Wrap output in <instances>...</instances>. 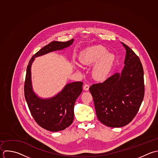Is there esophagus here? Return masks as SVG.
I'll list each match as a JSON object with an SVG mask.
<instances>
[{"instance_id": "34e87169", "label": "esophagus", "mask_w": 158, "mask_h": 158, "mask_svg": "<svg viewBox=\"0 0 158 158\" xmlns=\"http://www.w3.org/2000/svg\"><path fill=\"white\" fill-rule=\"evenodd\" d=\"M84 90H85V91H88L89 90V85H88V84H85L84 85Z\"/></svg>"}]
</instances>
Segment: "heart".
<instances>
[{
	"label": "heart",
	"instance_id": "1",
	"mask_svg": "<svg viewBox=\"0 0 158 158\" xmlns=\"http://www.w3.org/2000/svg\"><path fill=\"white\" fill-rule=\"evenodd\" d=\"M79 60L84 65L94 64L92 68L94 77L99 81L107 78L114 65L116 57L102 45H94L83 50L79 54ZM78 68V66H76Z\"/></svg>",
	"mask_w": 158,
	"mask_h": 158
}]
</instances>
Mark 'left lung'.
<instances>
[{
  "label": "left lung",
  "instance_id": "obj_1",
  "mask_svg": "<svg viewBox=\"0 0 158 158\" xmlns=\"http://www.w3.org/2000/svg\"><path fill=\"white\" fill-rule=\"evenodd\" d=\"M125 66L102 83L92 85L97 116L104 125L121 127L137 114L145 94L143 69L139 57L125 44Z\"/></svg>",
  "mask_w": 158,
  "mask_h": 158
}]
</instances>
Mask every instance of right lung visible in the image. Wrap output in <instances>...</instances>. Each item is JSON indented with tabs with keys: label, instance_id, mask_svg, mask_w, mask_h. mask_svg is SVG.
<instances>
[{
	"label": "right lung",
	"instance_id": "1",
	"mask_svg": "<svg viewBox=\"0 0 158 158\" xmlns=\"http://www.w3.org/2000/svg\"><path fill=\"white\" fill-rule=\"evenodd\" d=\"M73 39L67 42H50L33 55L27 66L24 89L28 108L35 121L41 127L51 132L63 131L73 123L74 103L82 93L83 83L74 82L68 84L55 96L46 99L39 98L32 87L31 65L35 57L63 50L73 44Z\"/></svg>",
	"mask_w": 158,
	"mask_h": 158
}]
</instances>
